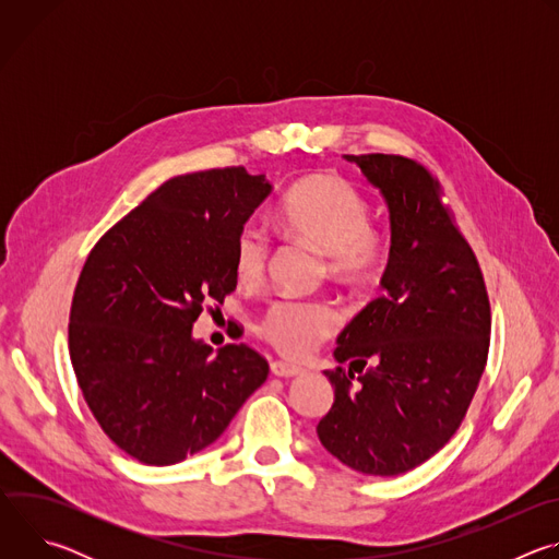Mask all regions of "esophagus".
<instances>
[{"label": "esophagus", "instance_id": "34e87169", "mask_svg": "<svg viewBox=\"0 0 559 559\" xmlns=\"http://www.w3.org/2000/svg\"><path fill=\"white\" fill-rule=\"evenodd\" d=\"M270 369H272V373H274V376H278V378H294V376L302 373V369H300V367L289 365V362H283V360H274Z\"/></svg>", "mask_w": 559, "mask_h": 559}]
</instances>
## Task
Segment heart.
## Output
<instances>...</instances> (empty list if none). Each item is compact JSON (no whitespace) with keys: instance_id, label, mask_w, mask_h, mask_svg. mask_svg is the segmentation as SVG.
I'll list each match as a JSON object with an SVG mask.
<instances>
[{"instance_id":"heart-1","label":"heart","mask_w":559,"mask_h":559,"mask_svg":"<svg viewBox=\"0 0 559 559\" xmlns=\"http://www.w3.org/2000/svg\"><path fill=\"white\" fill-rule=\"evenodd\" d=\"M367 197L349 181L311 175L296 181L278 210L285 229L321 250L330 274L345 285L369 281L389 252L386 227L369 221ZM272 241L265 227L250 221L236 234L234 274L248 287L263 283ZM341 323L338 311L323 300L281 298L259 321V334L281 354L300 358L328 338Z\"/></svg>"}]
</instances>
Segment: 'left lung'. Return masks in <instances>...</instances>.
<instances>
[{"mask_svg":"<svg viewBox=\"0 0 559 559\" xmlns=\"http://www.w3.org/2000/svg\"><path fill=\"white\" fill-rule=\"evenodd\" d=\"M345 158L384 197L391 248L382 294L336 341L338 367L325 371L334 405L316 433L354 471L401 475L464 420L487 365L491 307L438 179L401 154Z\"/></svg>","mask_w":559,"mask_h":559,"instance_id":"8db88e82","label":"left lung"}]
</instances>
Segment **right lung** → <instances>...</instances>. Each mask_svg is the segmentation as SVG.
Masks as SVG:
<instances>
[{"label":"right lung","instance_id":"add662e5","mask_svg":"<svg viewBox=\"0 0 559 559\" xmlns=\"http://www.w3.org/2000/svg\"><path fill=\"white\" fill-rule=\"evenodd\" d=\"M270 192L241 166L175 177L99 238L79 274L68 325L79 389L143 464L212 444L270 373L243 343L212 354L192 338L203 305L236 289V234Z\"/></svg>","mask_w":559,"mask_h":559}]
</instances>
